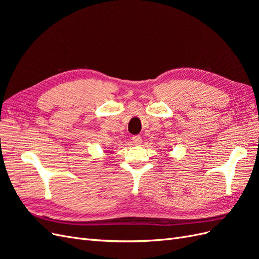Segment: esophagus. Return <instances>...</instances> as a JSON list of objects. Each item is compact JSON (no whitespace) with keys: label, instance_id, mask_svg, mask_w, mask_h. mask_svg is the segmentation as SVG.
Instances as JSON below:
<instances>
[{"label":"esophagus","instance_id":"esophagus-1","mask_svg":"<svg viewBox=\"0 0 259 259\" xmlns=\"http://www.w3.org/2000/svg\"><path fill=\"white\" fill-rule=\"evenodd\" d=\"M132 140H133V143H134L136 146H138V145H140V144L143 143V139H142V137H140V136H133Z\"/></svg>","mask_w":259,"mask_h":259}]
</instances>
